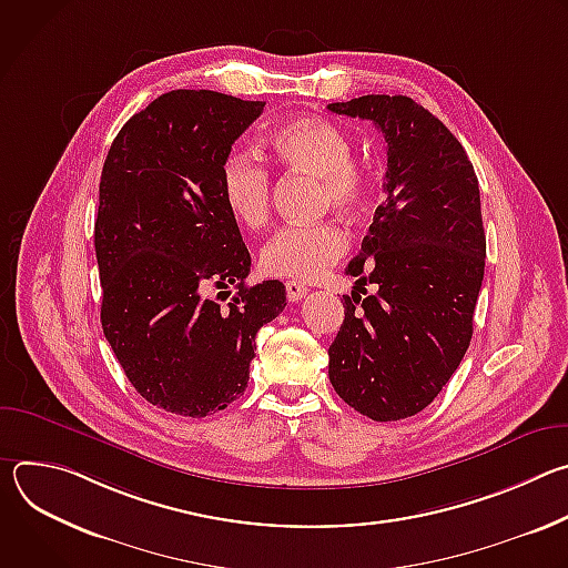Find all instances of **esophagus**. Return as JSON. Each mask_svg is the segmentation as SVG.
I'll use <instances>...</instances> for the list:
<instances>
[{"label": "esophagus", "instance_id": "obj_1", "mask_svg": "<svg viewBox=\"0 0 568 568\" xmlns=\"http://www.w3.org/2000/svg\"><path fill=\"white\" fill-rule=\"evenodd\" d=\"M285 292H287V301H292V303H296V301H301V298H305L307 296V287L305 285H301V283H296V281H287L285 283Z\"/></svg>", "mask_w": 568, "mask_h": 568}]
</instances>
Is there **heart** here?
Here are the masks:
<instances>
[{"instance_id":"b5f03b06","label":"heart","mask_w":568,"mask_h":568,"mask_svg":"<svg viewBox=\"0 0 568 568\" xmlns=\"http://www.w3.org/2000/svg\"><path fill=\"white\" fill-rule=\"evenodd\" d=\"M278 164L314 175L316 202L344 215H362L375 193L368 164L353 156V141L344 128L323 116H296L272 128L267 134ZM220 195L231 217L258 229L270 217L272 180L267 169L250 152H229L220 164ZM348 247L346 231L333 222L281 226L261 250V270L270 276L314 281L331 270Z\"/></svg>"}]
</instances>
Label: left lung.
<instances>
[{"label": "left lung", "mask_w": 568, "mask_h": 568, "mask_svg": "<svg viewBox=\"0 0 568 568\" xmlns=\"http://www.w3.org/2000/svg\"><path fill=\"white\" fill-rule=\"evenodd\" d=\"M328 110L373 121L386 141L384 202L346 267L357 281L328 375L355 412L393 423L432 404L469 346L485 267L478 180L458 139L409 97ZM366 282L376 292L362 300Z\"/></svg>", "instance_id": "1"}]
</instances>
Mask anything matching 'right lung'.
Segmentation results:
<instances>
[{
  "label": "right lung",
  "instance_id": "obj_1",
  "mask_svg": "<svg viewBox=\"0 0 568 568\" xmlns=\"http://www.w3.org/2000/svg\"><path fill=\"white\" fill-rule=\"evenodd\" d=\"M263 108L173 90L121 128L103 164V333L136 393L178 416H211L247 388L256 335L285 307L283 283L245 285L252 256L220 195L222 159ZM229 284L224 308L205 296Z\"/></svg>",
  "mask_w": 568,
  "mask_h": 568
}]
</instances>
